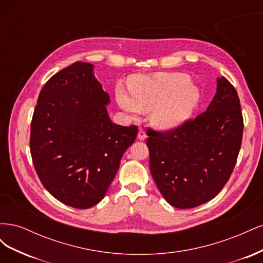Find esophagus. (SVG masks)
<instances>
[{
	"label": "esophagus",
	"instance_id": "esophagus-1",
	"mask_svg": "<svg viewBox=\"0 0 263 263\" xmlns=\"http://www.w3.org/2000/svg\"><path fill=\"white\" fill-rule=\"evenodd\" d=\"M137 137H138V139H139V140H144V139H146V137H147L146 132H145L144 129H142V128H139Z\"/></svg>",
	"mask_w": 263,
	"mask_h": 263
}]
</instances>
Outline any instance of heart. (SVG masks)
<instances>
[{
    "label": "heart",
    "mask_w": 263,
    "mask_h": 263,
    "mask_svg": "<svg viewBox=\"0 0 263 263\" xmlns=\"http://www.w3.org/2000/svg\"><path fill=\"white\" fill-rule=\"evenodd\" d=\"M130 95L118 89L116 99L132 115L153 110L154 123L163 129L173 128L187 119L197 106L201 93L185 73L134 76Z\"/></svg>",
    "instance_id": "heart-1"
}]
</instances>
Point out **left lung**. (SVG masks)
Returning <instances> with one entry per match:
<instances>
[{
  "label": "left lung",
  "mask_w": 263,
  "mask_h": 263,
  "mask_svg": "<svg viewBox=\"0 0 263 263\" xmlns=\"http://www.w3.org/2000/svg\"><path fill=\"white\" fill-rule=\"evenodd\" d=\"M242 132L240 101L225 77L204 113L171 129L147 128L150 172L166 202L192 209L216 196L234 171Z\"/></svg>",
  "instance_id": "1"
}]
</instances>
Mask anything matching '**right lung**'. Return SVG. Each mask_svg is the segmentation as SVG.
I'll return each mask as SVG.
<instances>
[{"instance_id": "1", "label": "right lung", "mask_w": 263, "mask_h": 263, "mask_svg": "<svg viewBox=\"0 0 263 263\" xmlns=\"http://www.w3.org/2000/svg\"><path fill=\"white\" fill-rule=\"evenodd\" d=\"M108 102L86 62L60 70L39 93L30 124L31 159L45 189L71 208L90 209L104 197L137 137L136 125L112 123Z\"/></svg>"}]
</instances>
